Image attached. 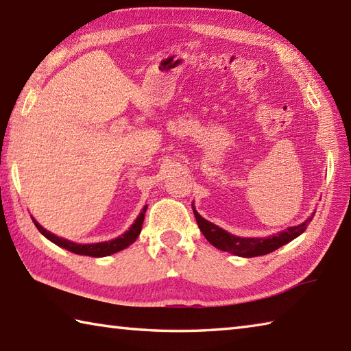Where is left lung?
<instances>
[{
    "instance_id": "1",
    "label": "left lung",
    "mask_w": 351,
    "mask_h": 351,
    "mask_svg": "<svg viewBox=\"0 0 351 351\" xmlns=\"http://www.w3.org/2000/svg\"><path fill=\"white\" fill-rule=\"evenodd\" d=\"M193 213L196 217V222L199 225V230L202 231V234L208 242L216 246L217 250L231 252L239 257H257L265 256L272 251L278 250L280 246L289 243L291 240L297 239L301 232H304L307 225L311 223L313 216L307 219L306 222L297 226H289L285 231H280L278 234H272L269 237H239L234 234H230L228 231L222 230L221 226L208 222L207 219H204L193 207Z\"/></svg>"
}]
</instances>
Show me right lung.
<instances>
[{"mask_svg": "<svg viewBox=\"0 0 351 351\" xmlns=\"http://www.w3.org/2000/svg\"><path fill=\"white\" fill-rule=\"evenodd\" d=\"M146 210H147V205H144L141 213L136 217V221L132 223V226L125 232V234H121L120 237L112 239V240H108V242H100V243H86V245H82V243H74L70 242V240L66 239H62L51 234L50 231H47L45 228H43L36 221L33 219L34 225H36V228L39 230V232L43 236H45L48 240H51L53 243H56L60 248H65L70 252L74 254H79V256H89V257H106V256H111L114 252H119L121 250L128 248L129 245H132L136 237L140 236L141 232V226H143V221H144V215H146Z\"/></svg>", "mask_w": 351, "mask_h": 351, "instance_id": "1", "label": "right lung"}]
</instances>
